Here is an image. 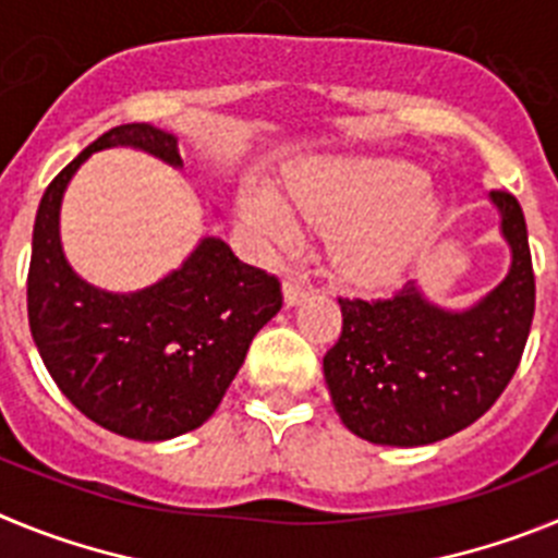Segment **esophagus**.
Wrapping results in <instances>:
<instances>
[{
    "instance_id": "esophagus-1",
    "label": "esophagus",
    "mask_w": 558,
    "mask_h": 558,
    "mask_svg": "<svg viewBox=\"0 0 558 558\" xmlns=\"http://www.w3.org/2000/svg\"><path fill=\"white\" fill-rule=\"evenodd\" d=\"M307 290H310V284H307V279H304V276L290 274L288 279H284V284H282L284 304H288V307H293V304H299V302H302V299H304V295H307Z\"/></svg>"
}]
</instances>
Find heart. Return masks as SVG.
<instances>
[{
  "instance_id": "1",
  "label": "heart",
  "mask_w": 558,
  "mask_h": 558,
  "mask_svg": "<svg viewBox=\"0 0 558 558\" xmlns=\"http://www.w3.org/2000/svg\"><path fill=\"white\" fill-rule=\"evenodd\" d=\"M427 172L402 159H313L284 179L288 201L268 186L240 192L245 223L274 245L299 240V215L327 229L335 270L357 284L391 282L441 218Z\"/></svg>"
}]
</instances>
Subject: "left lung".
<instances>
[{
    "mask_svg": "<svg viewBox=\"0 0 558 558\" xmlns=\"http://www.w3.org/2000/svg\"><path fill=\"white\" fill-rule=\"evenodd\" d=\"M489 198L511 265L481 302L438 307L416 282L377 302L338 299L343 329L324 354V379L354 436L386 447L433 445L481 418L514 377L536 302L529 229L511 192Z\"/></svg>",
    "mask_w": 558,
    "mask_h": 558,
    "instance_id": "obj_1",
    "label": "left lung"
}]
</instances>
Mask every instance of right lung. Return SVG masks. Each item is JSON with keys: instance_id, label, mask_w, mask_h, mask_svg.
<instances>
[{"instance_id": "1", "label": "right lung", "mask_w": 558, "mask_h": 558, "mask_svg": "<svg viewBox=\"0 0 558 558\" xmlns=\"http://www.w3.org/2000/svg\"><path fill=\"white\" fill-rule=\"evenodd\" d=\"M133 147L184 167L179 140L147 122L111 128L47 186L33 226L29 332L63 397L92 422L136 441H167L218 411L251 340L282 310L279 279L204 236L181 268L133 293L88 284L66 263L61 201L97 150Z\"/></svg>"}]
</instances>
